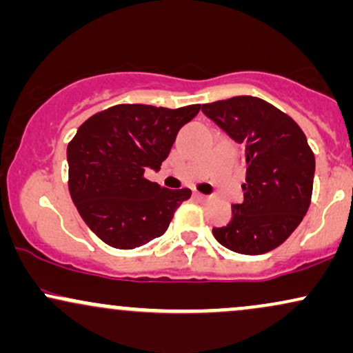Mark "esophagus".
I'll use <instances>...</instances> for the list:
<instances>
[{
  "instance_id": "obj_1",
  "label": "esophagus",
  "mask_w": 353,
  "mask_h": 353,
  "mask_svg": "<svg viewBox=\"0 0 353 353\" xmlns=\"http://www.w3.org/2000/svg\"><path fill=\"white\" fill-rule=\"evenodd\" d=\"M194 196H196V199H199V201H204V202H208V201H210V196H205V194L196 192V194H194Z\"/></svg>"
}]
</instances>
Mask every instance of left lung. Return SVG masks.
<instances>
[{
  "instance_id": "left-lung-1",
  "label": "left lung",
  "mask_w": 353,
  "mask_h": 353,
  "mask_svg": "<svg viewBox=\"0 0 353 353\" xmlns=\"http://www.w3.org/2000/svg\"><path fill=\"white\" fill-rule=\"evenodd\" d=\"M202 112L245 148L244 202L214 228L219 244L245 255L275 249L297 229L310 205L315 157L292 117L264 99L237 96L202 104Z\"/></svg>"
}]
</instances>
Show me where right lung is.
I'll list each match as a JSON object with an SVG mask.
<instances>
[{
  "mask_svg": "<svg viewBox=\"0 0 353 353\" xmlns=\"http://www.w3.org/2000/svg\"><path fill=\"white\" fill-rule=\"evenodd\" d=\"M119 104L91 116L68 144L70 194L79 216L101 241L136 249L168 230L189 189H164L144 171H159L177 132L199 112Z\"/></svg>",
  "mask_w": 353,
  "mask_h": 353,
  "instance_id": "1",
  "label": "right lung"
}]
</instances>
